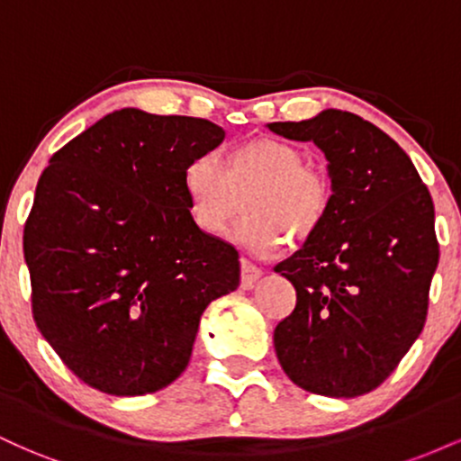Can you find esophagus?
Instances as JSON below:
<instances>
[{
  "label": "esophagus",
  "instance_id": "esophagus-1",
  "mask_svg": "<svg viewBox=\"0 0 461 461\" xmlns=\"http://www.w3.org/2000/svg\"><path fill=\"white\" fill-rule=\"evenodd\" d=\"M262 277V268H258L256 264L249 260L240 262V284L242 288H253V284Z\"/></svg>",
  "mask_w": 461,
  "mask_h": 461
}]
</instances>
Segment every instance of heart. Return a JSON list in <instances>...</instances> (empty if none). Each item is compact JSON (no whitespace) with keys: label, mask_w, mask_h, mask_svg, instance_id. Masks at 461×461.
Masks as SVG:
<instances>
[{"label":"heart","mask_w":461,"mask_h":461,"mask_svg":"<svg viewBox=\"0 0 461 461\" xmlns=\"http://www.w3.org/2000/svg\"><path fill=\"white\" fill-rule=\"evenodd\" d=\"M182 186L190 219L208 236H223L245 205L236 238L260 256L282 249L285 238L310 240L331 208L325 173L310 167L299 147L268 136L230 147L219 164L194 158Z\"/></svg>","instance_id":"1"}]
</instances>
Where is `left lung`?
I'll return each mask as SVG.
<instances>
[{
    "mask_svg": "<svg viewBox=\"0 0 461 461\" xmlns=\"http://www.w3.org/2000/svg\"><path fill=\"white\" fill-rule=\"evenodd\" d=\"M325 153V223L275 273L297 290L273 342L290 382L351 399L377 388L420 336L438 268L436 214L410 156L377 125L342 110L268 123Z\"/></svg>",
    "mask_w": 461,
    "mask_h": 461,
    "instance_id": "8db88e82",
    "label": "left lung"
}]
</instances>
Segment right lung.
I'll use <instances>...</instances> for the list:
<instances>
[{
  "mask_svg": "<svg viewBox=\"0 0 461 461\" xmlns=\"http://www.w3.org/2000/svg\"><path fill=\"white\" fill-rule=\"evenodd\" d=\"M225 139L194 116L105 114L51 156L23 230L39 331L84 384L167 388L199 321L240 284L238 251L190 219L184 167Z\"/></svg>",
  "mask_w": 461,
  "mask_h": 461,
  "instance_id": "1",
  "label": "right lung"
}]
</instances>
